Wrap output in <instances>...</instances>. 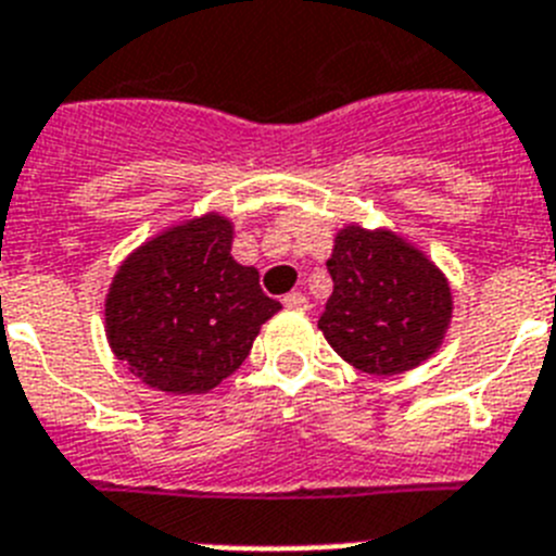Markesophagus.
Masks as SVG:
<instances>
[{"mask_svg":"<svg viewBox=\"0 0 556 556\" xmlns=\"http://www.w3.org/2000/svg\"><path fill=\"white\" fill-rule=\"evenodd\" d=\"M282 305L291 307V311H307V296L302 291H291L282 299Z\"/></svg>","mask_w":556,"mask_h":556,"instance_id":"34e87169","label":"esophagus"}]
</instances>
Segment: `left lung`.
<instances>
[{"label":"left lung","mask_w":556,"mask_h":556,"mask_svg":"<svg viewBox=\"0 0 556 556\" xmlns=\"http://www.w3.org/2000/svg\"><path fill=\"white\" fill-rule=\"evenodd\" d=\"M327 271L332 296L318 330L346 364L369 375H400L439 350L453 299L445 274L422 251L392 231L346 226Z\"/></svg>","instance_id":"obj_1"}]
</instances>
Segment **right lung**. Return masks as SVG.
<instances>
[{
  "label": "right lung",
  "instance_id": "1",
  "mask_svg": "<svg viewBox=\"0 0 556 556\" xmlns=\"http://www.w3.org/2000/svg\"><path fill=\"white\" fill-rule=\"evenodd\" d=\"M229 251V220L204 215L162 231L119 265L105 299V336L151 389H215L282 307L263 293L257 268L235 263Z\"/></svg>",
  "mask_w": 556,
  "mask_h": 556
}]
</instances>
